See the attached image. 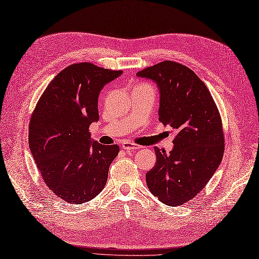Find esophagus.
Returning <instances> with one entry per match:
<instances>
[{"mask_svg": "<svg viewBox=\"0 0 259 259\" xmlns=\"http://www.w3.org/2000/svg\"><path fill=\"white\" fill-rule=\"evenodd\" d=\"M122 148L125 149V150H127V151H132V150L138 149V146L135 145V144H133V143H130V142H124L122 144Z\"/></svg>", "mask_w": 259, "mask_h": 259, "instance_id": "1", "label": "esophagus"}]
</instances>
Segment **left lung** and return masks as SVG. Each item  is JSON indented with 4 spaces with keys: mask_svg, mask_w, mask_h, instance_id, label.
<instances>
[{
    "mask_svg": "<svg viewBox=\"0 0 259 259\" xmlns=\"http://www.w3.org/2000/svg\"><path fill=\"white\" fill-rule=\"evenodd\" d=\"M156 82L159 121L179 131L173 149L155 147L156 165L146 174L149 191L167 206L193 199L221 162L225 136L220 113L208 88L191 68L163 61L137 73Z\"/></svg>",
    "mask_w": 259,
    "mask_h": 259,
    "instance_id": "1",
    "label": "left lung"
}]
</instances>
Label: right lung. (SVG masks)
Masks as SVG:
<instances>
[{
	"label": "right lung",
	"mask_w": 259,
	"mask_h": 259,
	"mask_svg": "<svg viewBox=\"0 0 259 259\" xmlns=\"http://www.w3.org/2000/svg\"><path fill=\"white\" fill-rule=\"evenodd\" d=\"M123 72L76 63L49 83L29 123V148L47 186L61 199L82 204L95 198L108 180L117 145L90 138L99 120L98 97L106 83Z\"/></svg>",
	"instance_id": "obj_1"
}]
</instances>
